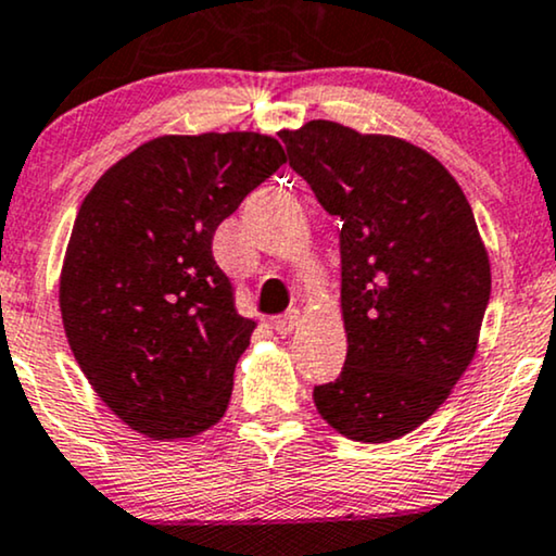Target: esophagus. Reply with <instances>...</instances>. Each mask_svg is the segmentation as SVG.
I'll return each instance as SVG.
<instances>
[{
  "label": "esophagus",
  "instance_id": "1",
  "mask_svg": "<svg viewBox=\"0 0 556 556\" xmlns=\"http://www.w3.org/2000/svg\"><path fill=\"white\" fill-rule=\"evenodd\" d=\"M298 323H300V311H290V313L279 315V318L274 320V330H277L279 336H290L292 330L298 328Z\"/></svg>",
  "mask_w": 556,
  "mask_h": 556
}]
</instances>
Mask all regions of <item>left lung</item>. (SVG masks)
Listing matches in <instances>:
<instances>
[{
  "label": "left lung",
  "instance_id": "8db88e82",
  "mask_svg": "<svg viewBox=\"0 0 556 556\" xmlns=\"http://www.w3.org/2000/svg\"><path fill=\"white\" fill-rule=\"evenodd\" d=\"M292 172L341 220L346 362L315 384L346 439L384 444L426 424L472 362L490 262L452 174L418 146L330 121L279 132Z\"/></svg>",
  "mask_w": 556,
  "mask_h": 556
}]
</instances>
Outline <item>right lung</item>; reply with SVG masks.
Instances as JSON below:
<instances>
[{
	"label": "right lung",
	"instance_id": "1",
	"mask_svg": "<svg viewBox=\"0 0 556 556\" xmlns=\"http://www.w3.org/2000/svg\"><path fill=\"white\" fill-rule=\"evenodd\" d=\"M285 164L258 132L149 140L84 197L61 271L68 346L104 405L151 439L215 426L254 333L213 256L217 226Z\"/></svg>",
	"mask_w": 556,
	"mask_h": 556
}]
</instances>
